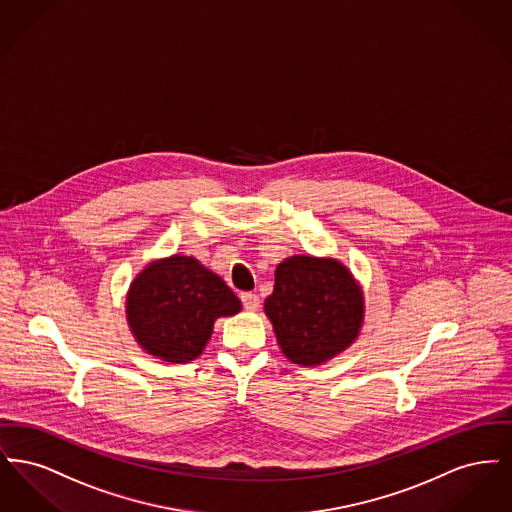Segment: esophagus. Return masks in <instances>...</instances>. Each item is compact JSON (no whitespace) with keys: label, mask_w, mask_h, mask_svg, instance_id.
<instances>
[{"label":"esophagus","mask_w":512,"mask_h":512,"mask_svg":"<svg viewBox=\"0 0 512 512\" xmlns=\"http://www.w3.org/2000/svg\"><path fill=\"white\" fill-rule=\"evenodd\" d=\"M242 301H244L245 309L251 311V313H255L259 309V305H261L259 295H255V293H242Z\"/></svg>","instance_id":"1"}]
</instances>
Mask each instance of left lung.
Returning <instances> with one entry per match:
<instances>
[{"label":"left lung","mask_w":512,"mask_h":512,"mask_svg":"<svg viewBox=\"0 0 512 512\" xmlns=\"http://www.w3.org/2000/svg\"><path fill=\"white\" fill-rule=\"evenodd\" d=\"M265 315L286 359L320 366L359 338L365 293L338 259L292 255L276 267Z\"/></svg>","instance_id":"1"}]
</instances>
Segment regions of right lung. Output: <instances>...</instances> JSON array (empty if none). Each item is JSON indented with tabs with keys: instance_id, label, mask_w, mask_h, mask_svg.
<instances>
[{
	"instance_id": "right-lung-1",
	"label": "right lung",
	"mask_w": 512,
	"mask_h": 512,
	"mask_svg": "<svg viewBox=\"0 0 512 512\" xmlns=\"http://www.w3.org/2000/svg\"><path fill=\"white\" fill-rule=\"evenodd\" d=\"M124 309L128 328L147 355L184 365L203 353L215 320L238 315L242 301L195 257L174 253L136 274Z\"/></svg>"
}]
</instances>
